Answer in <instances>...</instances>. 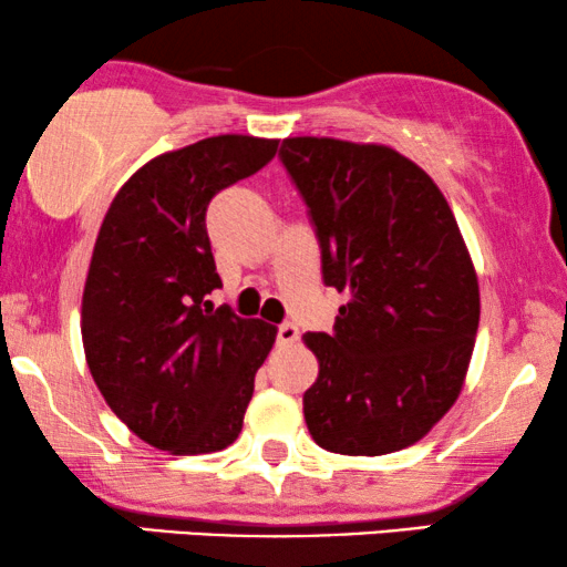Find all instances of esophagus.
Segmentation results:
<instances>
[{"label": "esophagus", "mask_w": 567, "mask_h": 567, "mask_svg": "<svg viewBox=\"0 0 567 567\" xmlns=\"http://www.w3.org/2000/svg\"><path fill=\"white\" fill-rule=\"evenodd\" d=\"M293 340H299V328H297V324H293V322L278 324V343L291 346Z\"/></svg>", "instance_id": "1"}]
</instances>
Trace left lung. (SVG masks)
Masks as SVG:
<instances>
[{"mask_svg":"<svg viewBox=\"0 0 567 567\" xmlns=\"http://www.w3.org/2000/svg\"><path fill=\"white\" fill-rule=\"evenodd\" d=\"M281 162L312 216L324 284L346 293L305 421L322 449L379 456L413 446L460 398L480 286L444 193L384 144L284 138Z\"/></svg>","mask_w":567,"mask_h":567,"instance_id":"1","label":"left lung"}]
</instances>
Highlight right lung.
<instances>
[{
    "label": "right lung",
    "instance_id": "right-lung-1",
    "mask_svg": "<svg viewBox=\"0 0 567 567\" xmlns=\"http://www.w3.org/2000/svg\"><path fill=\"white\" fill-rule=\"evenodd\" d=\"M278 138L208 136L146 162L115 193L82 293V343L107 408L162 452H221L243 431L276 324L206 301L219 289L206 208L268 165Z\"/></svg>",
    "mask_w": 567,
    "mask_h": 567
}]
</instances>
